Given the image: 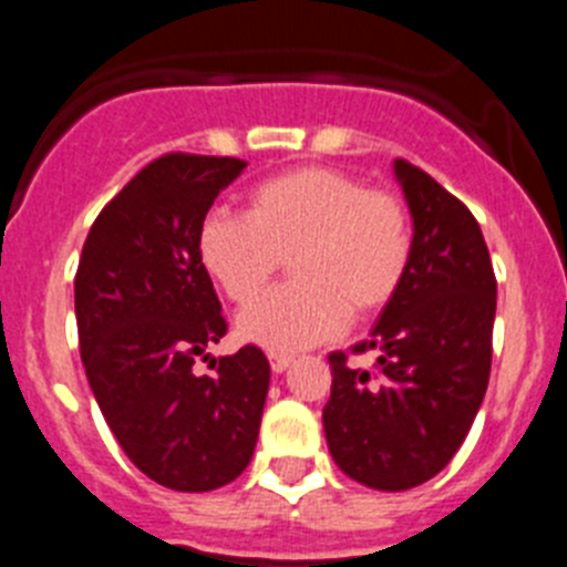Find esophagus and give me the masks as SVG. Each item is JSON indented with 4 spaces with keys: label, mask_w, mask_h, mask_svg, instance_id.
<instances>
[{
    "label": "esophagus",
    "mask_w": 567,
    "mask_h": 567,
    "mask_svg": "<svg viewBox=\"0 0 567 567\" xmlns=\"http://www.w3.org/2000/svg\"><path fill=\"white\" fill-rule=\"evenodd\" d=\"M269 365H272V372H275V374L287 372L289 365H292V354H278V352H272V354H269Z\"/></svg>",
    "instance_id": "obj_1"
}]
</instances>
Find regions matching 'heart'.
<instances>
[{"label":"heart","mask_w":567,"mask_h":567,"mask_svg":"<svg viewBox=\"0 0 567 567\" xmlns=\"http://www.w3.org/2000/svg\"><path fill=\"white\" fill-rule=\"evenodd\" d=\"M414 221L392 189L338 167H292L255 184L244 218L209 213L198 260L233 303H249L289 258L292 284L238 318V334L269 352L338 338L349 320L383 312L412 269Z\"/></svg>","instance_id":"b5f03b06"}]
</instances>
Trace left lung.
Masks as SVG:
<instances>
[{"label": "left lung", "mask_w": 567, "mask_h": 567, "mask_svg": "<svg viewBox=\"0 0 567 567\" xmlns=\"http://www.w3.org/2000/svg\"><path fill=\"white\" fill-rule=\"evenodd\" d=\"M414 218L412 269L383 309L372 372L329 354L323 409L329 452L343 474L378 491H405L449 465L488 389L497 278L471 209L412 162H394Z\"/></svg>", "instance_id": "left-lung-1"}]
</instances>
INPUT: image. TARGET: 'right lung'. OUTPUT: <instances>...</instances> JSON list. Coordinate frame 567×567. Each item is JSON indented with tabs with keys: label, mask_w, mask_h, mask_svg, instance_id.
<instances>
[{
	"label": "right lung",
	"mask_w": 567,
	"mask_h": 567,
	"mask_svg": "<svg viewBox=\"0 0 567 567\" xmlns=\"http://www.w3.org/2000/svg\"><path fill=\"white\" fill-rule=\"evenodd\" d=\"M247 162L164 153L104 204L76 269L79 349L110 432L164 488L213 491L252 460L269 360L244 346L195 360L227 334L221 300L198 260V227Z\"/></svg>",
	"instance_id": "right-lung-1"
}]
</instances>
